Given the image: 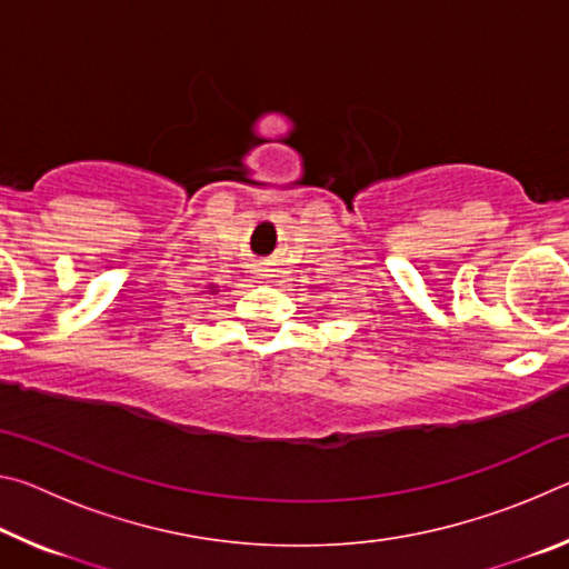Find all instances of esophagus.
Masks as SVG:
<instances>
[{
	"instance_id": "esophagus-1",
	"label": "esophagus",
	"mask_w": 569,
	"mask_h": 569,
	"mask_svg": "<svg viewBox=\"0 0 569 569\" xmlns=\"http://www.w3.org/2000/svg\"><path fill=\"white\" fill-rule=\"evenodd\" d=\"M263 276H268V273H263Z\"/></svg>"
}]
</instances>
